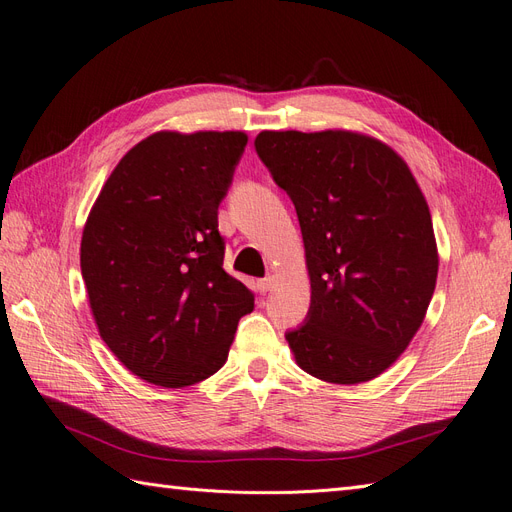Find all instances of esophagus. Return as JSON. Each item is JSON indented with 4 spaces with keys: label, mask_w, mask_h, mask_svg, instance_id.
<instances>
[{
    "label": "esophagus",
    "mask_w": 512,
    "mask_h": 512,
    "mask_svg": "<svg viewBox=\"0 0 512 512\" xmlns=\"http://www.w3.org/2000/svg\"><path fill=\"white\" fill-rule=\"evenodd\" d=\"M273 278L269 275V278H262V280H258L256 282V288H258V293H269V290L273 288Z\"/></svg>",
    "instance_id": "esophagus-1"
}]
</instances>
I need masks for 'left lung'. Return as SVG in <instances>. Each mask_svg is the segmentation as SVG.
Listing matches in <instances>:
<instances>
[{
    "instance_id": "left-lung-1",
    "label": "left lung",
    "mask_w": 512,
    "mask_h": 512,
    "mask_svg": "<svg viewBox=\"0 0 512 512\" xmlns=\"http://www.w3.org/2000/svg\"><path fill=\"white\" fill-rule=\"evenodd\" d=\"M254 146L306 247L310 310L286 334L299 368L340 385L379 377L416 336L437 282L416 178L388 144L353 131H262Z\"/></svg>"
}]
</instances>
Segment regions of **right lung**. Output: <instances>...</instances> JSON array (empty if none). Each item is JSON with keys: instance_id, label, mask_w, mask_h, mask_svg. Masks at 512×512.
<instances>
[{"instance_id": "right-lung-1", "label": "right lung", "mask_w": 512, "mask_h": 512, "mask_svg": "<svg viewBox=\"0 0 512 512\" xmlns=\"http://www.w3.org/2000/svg\"><path fill=\"white\" fill-rule=\"evenodd\" d=\"M247 135L159 131L120 159L81 237L96 327L120 362L161 388L209 379L254 293L224 271L217 209Z\"/></svg>"}]
</instances>
